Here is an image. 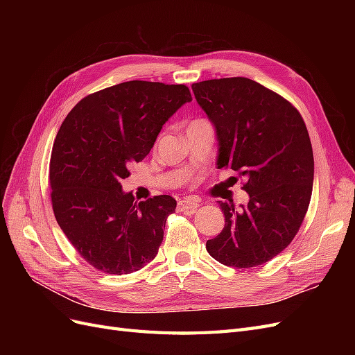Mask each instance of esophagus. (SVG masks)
I'll return each instance as SVG.
<instances>
[{
    "instance_id": "1",
    "label": "esophagus",
    "mask_w": 355,
    "mask_h": 355,
    "mask_svg": "<svg viewBox=\"0 0 355 355\" xmlns=\"http://www.w3.org/2000/svg\"><path fill=\"white\" fill-rule=\"evenodd\" d=\"M198 206H200L198 201L187 198V200H180L178 202V210L179 211H192V210H196Z\"/></svg>"
}]
</instances>
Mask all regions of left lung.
Segmentation results:
<instances>
[{
    "label": "left lung",
    "instance_id": "obj_1",
    "mask_svg": "<svg viewBox=\"0 0 355 355\" xmlns=\"http://www.w3.org/2000/svg\"><path fill=\"white\" fill-rule=\"evenodd\" d=\"M218 139L219 168L247 179L249 202L219 201L222 232L209 254L234 268L271 261L295 239L313 194L314 155L302 116L280 94L244 77L192 84Z\"/></svg>",
    "mask_w": 355,
    "mask_h": 355
}]
</instances>
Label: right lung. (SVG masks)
Masks as SVG:
<instances>
[{"instance_id": "obj_1", "label": "right lung", "mask_w": 355, "mask_h": 355, "mask_svg": "<svg viewBox=\"0 0 355 355\" xmlns=\"http://www.w3.org/2000/svg\"><path fill=\"white\" fill-rule=\"evenodd\" d=\"M184 84L127 81L89 94L62 123L50 159L51 204L60 230L85 262L130 274L151 262L176 200L136 202L121 179L142 161L161 128L191 102Z\"/></svg>"}]
</instances>
